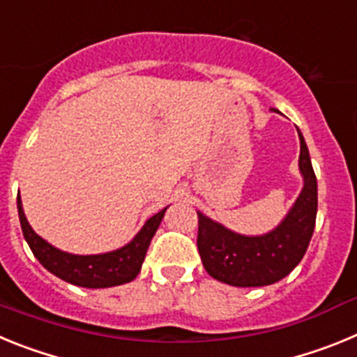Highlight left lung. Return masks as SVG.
I'll return each mask as SVG.
<instances>
[{"label": "left lung", "mask_w": 357, "mask_h": 357, "mask_svg": "<svg viewBox=\"0 0 357 357\" xmlns=\"http://www.w3.org/2000/svg\"><path fill=\"white\" fill-rule=\"evenodd\" d=\"M298 139V168L304 185L275 229L261 236L238 234L198 211V252L206 272L220 282L238 288L273 284L284 279L304 257L317 222L318 189L307 144L301 130Z\"/></svg>", "instance_id": "left-lung-1"}]
</instances>
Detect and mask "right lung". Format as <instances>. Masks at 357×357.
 Listing matches in <instances>:
<instances>
[{
  "label": "right lung",
  "mask_w": 357,
  "mask_h": 357,
  "mask_svg": "<svg viewBox=\"0 0 357 357\" xmlns=\"http://www.w3.org/2000/svg\"><path fill=\"white\" fill-rule=\"evenodd\" d=\"M166 209L148 218L143 229L125 247L118 248V250L105 252V254L78 255L59 250L56 247L50 245L46 239L40 238L39 234H36V230L31 229L26 216H24L21 198H17V213L23 236L26 239L28 247L31 248L33 255L37 257V261L48 272H52L53 275L66 280L69 284L93 289L127 284V282H130V280L139 275L144 255H146L148 247H150L151 238L155 236L157 229L162 222Z\"/></svg>",
  "instance_id": "1"
}]
</instances>
